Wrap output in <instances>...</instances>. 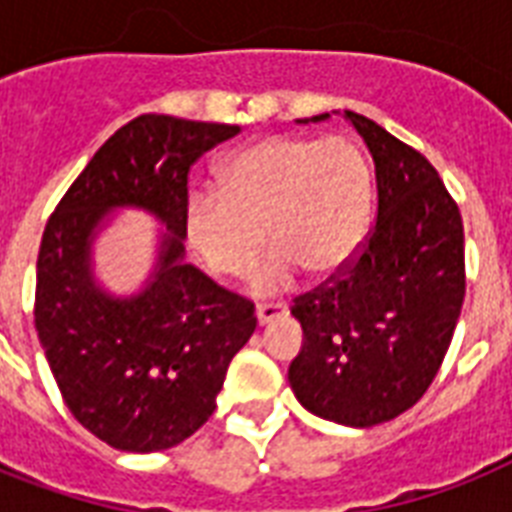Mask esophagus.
<instances>
[{
    "label": "esophagus",
    "instance_id": "esophagus-1",
    "mask_svg": "<svg viewBox=\"0 0 512 512\" xmlns=\"http://www.w3.org/2000/svg\"><path fill=\"white\" fill-rule=\"evenodd\" d=\"M257 324L265 327V324H271V321L281 319V316H287V305L284 303H260L257 305Z\"/></svg>",
    "mask_w": 512,
    "mask_h": 512
}]
</instances>
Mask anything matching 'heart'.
Masks as SVG:
<instances>
[{
    "mask_svg": "<svg viewBox=\"0 0 512 512\" xmlns=\"http://www.w3.org/2000/svg\"><path fill=\"white\" fill-rule=\"evenodd\" d=\"M372 175L350 138L273 135L231 156L220 188L185 199V233L209 271L239 279L268 241L260 292L287 287L297 268L327 279L358 255L369 225Z\"/></svg>",
    "mask_w": 512,
    "mask_h": 512,
    "instance_id": "1",
    "label": "heart"
}]
</instances>
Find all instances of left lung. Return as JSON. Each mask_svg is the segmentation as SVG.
<instances>
[{
    "instance_id": "1",
    "label": "left lung",
    "mask_w": 512,
    "mask_h": 512,
    "mask_svg": "<svg viewBox=\"0 0 512 512\" xmlns=\"http://www.w3.org/2000/svg\"><path fill=\"white\" fill-rule=\"evenodd\" d=\"M345 116L372 151L377 217L348 268L295 297L305 342L289 385L308 412L372 428L412 409L444 364L465 300V231L417 148Z\"/></svg>"
}]
</instances>
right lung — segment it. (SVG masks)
<instances>
[{"mask_svg":"<svg viewBox=\"0 0 512 512\" xmlns=\"http://www.w3.org/2000/svg\"><path fill=\"white\" fill-rule=\"evenodd\" d=\"M239 132L236 124L138 116L98 148L44 225L39 342L71 414L114 449L162 452L193 436L255 332V305L183 263L180 241L191 167ZM124 203L151 208L171 236L147 292L111 301L91 284L86 255L99 217Z\"/></svg>","mask_w":512,"mask_h":512,"instance_id":"add662e5","label":"right lung"}]
</instances>
